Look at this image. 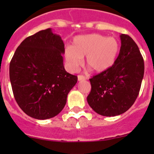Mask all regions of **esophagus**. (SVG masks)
Returning a JSON list of instances; mask_svg holds the SVG:
<instances>
[{"label":"esophagus","instance_id":"obj_1","mask_svg":"<svg viewBox=\"0 0 154 154\" xmlns=\"http://www.w3.org/2000/svg\"><path fill=\"white\" fill-rule=\"evenodd\" d=\"M85 77L82 75H78V80L79 81H82V80H85Z\"/></svg>","mask_w":154,"mask_h":154}]
</instances>
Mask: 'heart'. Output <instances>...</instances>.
<instances>
[{"label": "heart", "mask_w": 154, "mask_h": 154, "mask_svg": "<svg viewBox=\"0 0 154 154\" xmlns=\"http://www.w3.org/2000/svg\"><path fill=\"white\" fill-rule=\"evenodd\" d=\"M119 51V44L115 38L99 34L75 37L73 45L65 49V58L72 69L81 65L82 57L85 64L96 72H102L114 64Z\"/></svg>", "instance_id": "heart-1"}]
</instances>
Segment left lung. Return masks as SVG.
<instances>
[{"mask_svg":"<svg viewBox=\"0 0 154 154\" xmlns=\"http://www.w3.org/2000/svg\"><path fill=\"white\" fill-rule=\"evenodd\" d=\"M121 47L113 65L89 79L87 102L98 114L115 116L127 111L136 101L144 74L138 46L128 35H120Z\"/></svg>","mask_w":154,"mask_h":154,"instance_id":"obj_1","label":"left lung"}]
</instances>
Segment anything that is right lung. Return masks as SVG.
<instances>
[{
  "label": "right lung",
  "instance_id": "right-lung-1",
  "mask_svg": "<svg viewBox=\"0 0 154 154\" xmlns=\"http://www.w3.org/2000/svg\"><path fill=\"white\" fill-rule=\"evenodd\" d=\"M65 45L51 28L24 39L10 62L12 91L19 107L28 116L46 119L58 115L77 82L63 65Z\"/></svg>",
  "mask_w": 154,
  "mask_h": 154
}]
</instances>
